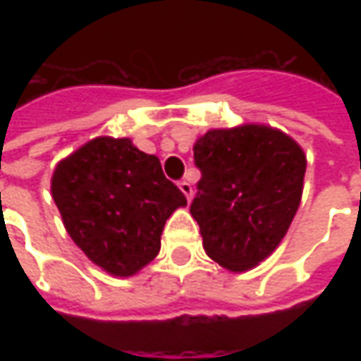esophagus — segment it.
<instances>
[{
  "instance_id": "1",
  "label": "esophagus",
  "mask_w": 361,
  "mask_h": 361,
  "mask_svg": "<svg viewBox=\"0 0 361 361\" xmlns=\"http://www.w3.org/2000/svg\"><path fill=\"white\" fill-rule=\"evenodd\" d=\"M178 188H180V192L187 197V201H190V197H192V187H190V183H188V180H180V183H178Z\"/></svg>"
}]
</instances>
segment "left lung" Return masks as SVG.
Listing matches in <instances>:
<instances>
[{"label": "left lung", "mask_w": 361, "mask_h": 361, "mask_svg": "<svg viewBox=\"0 0 361 361\" xmlns=\"http://www.w3.org/2000/svg\"><path fill=\"white\" fill-rule=\"evenodd\" d=\"M201 171L190 215L207 255L247 271L277 249L298 213L307 160L285 132L243 124L209 130L195 146Z\"/></svg>", "instance_id": "obj_1"}]
</instances>
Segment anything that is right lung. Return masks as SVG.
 <instances>
[{
    "mask_svg": "<svg viewBox=\"0 0 361 361\" xmlns=\"http://www.w3.org/2000/svg\"><path fill=\"white\" fill-rule=\"evenodd\" d=\"M51 197L72 241L116 277H130L159 255L166 219L187 204L154 154L110 136L58 162Z\"/></svg>",
    "mask_w": 361,
    "mask_h": 361,
    "instance_id": "right-lung-1",
    "label": "right lung"
}]
</instances>
